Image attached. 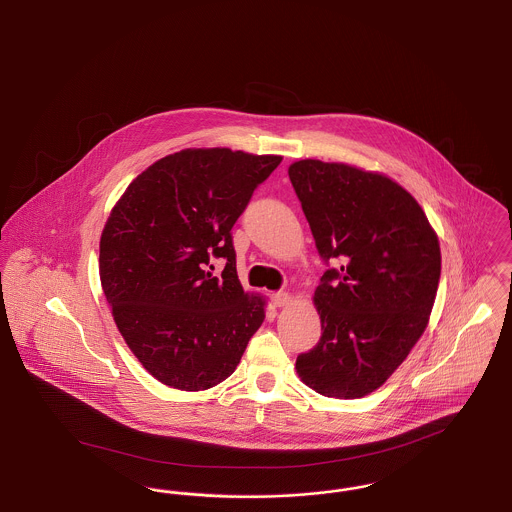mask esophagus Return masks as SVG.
I'll use <instances>...</instances> for the list:
<instances>
[{
  "instance_id": "1",
  "label": "esophagus",
  "mask_w": 512,
  "mask_h": 512,
  "mask_svg": "<svg viewBox=\"0 0 512 512\" xmlns=\"http://www.w3.org/2000/svg\"><path fill=\"white\" fill-rule=\"evenodd\" d=\"M270 301H272L274 307H286V305H290L292 295L286 292L272 293V295H270Z\"/></svg>"
}]
</instances>
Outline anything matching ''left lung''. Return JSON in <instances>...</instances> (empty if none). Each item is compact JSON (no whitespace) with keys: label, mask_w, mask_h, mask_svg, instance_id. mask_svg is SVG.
Masks as SVG:
<instances>
[{"label":"left lung","mask_w":512,"mask_h":512,"mask_svg":"<svg viewBox=\"0 0 512 512\" xmlns=\"http://www.w3.org/2000/svg\"><path fill=\"white\" fill-rule=\"evenodd\" d=\"M293 190L324 261L313 301L322 336L295 370L326 397L378 390L424 334L438 293V234L390 176L345 163L295 161Z\"/></svg>","instance_id":"obj_1"}]
</instances>
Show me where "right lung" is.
Wrapping results in <instances>:
<instances>
[{
  "mask_svg": "<svg viewBox=\"0 0 512 512\" xmlns=\"http://www.w3.org/2000/svg\"><path fill=\"white\" fill-rule=\"evenodd\" d=\"M280 155L228 147L182 149L138 174L99 240V278L122 338L174 390L226 380L265 320L263 295L244 292L232 226ZM227 261L220 279L206 270Z\"/></svg>",
  "mask_w": 512,
  "mask_h": 512,
  "instance_id": "right-lung-1",
  "label": "right lung"
}]
</instances>
